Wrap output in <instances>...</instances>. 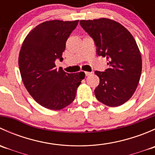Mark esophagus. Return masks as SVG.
<instances>
[{
  "label": "esophagus",
  "mask_w": 155,
  "mask_h": 155,
  "mask_svg": "<svg viewBox=\"0 0 155 155\" xmlns=\"http://www.w3.org/2000/svg\"><path fill=\"white\" fill-rule=\"evenodd\" d=\"M85 76H90V75L91 74V72H85Z\"/></svg>",
  "instance_id": "obj_1"
}]
</instances>
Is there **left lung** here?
Segmentation results:
<instances>
[{
  "mask_svg": "<svg viewBox=\"0 0 155 155\" xmlns=\"http://www.w3.org/2000/svg\"><path fill=\"white\" fill-rule=\"evenodd\" d=\"M80 25L94 41L98 55L109 61L104 72H94L100 78L94 90L97 99L109 107L122 105L134 94L141 76V54L134 37L108 18L82 20Z\"/></svg>",
  "mask_w": 155,
  "mask_h": 155,
  "instance_id": "obj_1",
  "label": "left lung"
}]
</instances>
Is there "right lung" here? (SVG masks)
Here are the masks:
<instances>
[{
  "instance_id": "right-lung-1",
  "label": "right lung",
  "mask_w": 155,
  "mask_h": 155,
  "mask_svg": "<svg viewBox=\"0 0 155 155\" xmlns=\"http://www.w3.org/2000/svg\"><path fill=\"white\" fill-rule=\"evenodd\" d=\"M79 20L47 21L34 28L25 39L20 50L18 66L23 83L33 98L43 107L59 110L76 97L84 72L68 73L55 68L69 36Z\"/></svg>"
}]
</instances>
